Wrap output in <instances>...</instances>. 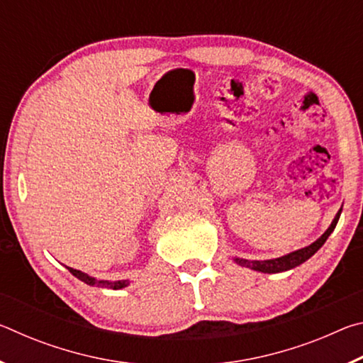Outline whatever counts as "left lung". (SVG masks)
Wrapping results in <instances>:
<instances>
[{"mask_svg": "<svg viewBox=\"0 0 363 363\" xmlns=\"http://www.w3.org/2000/svg\"><path fill=\"white\" fill-rule=\"evenodd\" d=\"M341 211H342V208L336 213L335 219L331 220L328 229L322 233V237L317 238V240L314 243H311L309 247L296 250V251H293V253H288L285 256L275 257V259L251 261V259H243V257H233V262L238 264V266H242V267H248L251 270H256V272H262V274H279V272H285V270L298 267L299 264L306 262L311 256H314L317 251L322 248V245L327 242L330 233L335 230V227L337 224V219H340V216H341Z\"/></svg>", "mask_w": 363, "mask_h": 363, "instance_id": "left-lung-1", "label": "left lung"}]
</instances>
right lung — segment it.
Returning a JSON list of instances; mask_svg holds the SVG:
<instances>
[{
    "label": "right lung",
    "instance_id": "add662e5",
    "mask_svg": "<svg viewBox=\"0 0 363 363\" xmlns=\"http://www.w3.org/2000/svg\"><path fill=\"white\" fill-rule=\"evenodd\" d=\"M72 272V275H75L77 279H79L82 281H84L86 285H91V286H101V288H112V290H121V288H125L130 285V280H115V281H108V280H97L94 277H89L88 274L82 272V270H77V269H72V267H67Z\"/></svg>",
    "mask_w": 363,
    "mask_h": 363
}]
</instances>
